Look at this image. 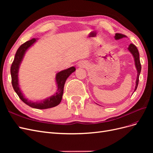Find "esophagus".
<instances>
[{
    "label": "esophagus",
    "instance_id": "esophagus-1",
    "mask_svg": "<svg viewBox=\"0 0 153 153\" xmlns=\"http://www.w3.org/2000/svg\"><path fill=\"white\" fill-rule=\"evenodd\" d=\"M80 66L81 67H82V66H84L85 65H84V64H80Z\"/></svg>",
    "mask_w": 153,
    "mask_h": 153
}]
</instances>
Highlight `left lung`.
I'll return each mask as SVG.
<instances>
[{"label":"left lung","mask_w":153,"mask_h":153,"mask_svg":"<svg viewBox=\"0 0 153 153\" xmlns=\"http://www.w3.org/2000/svg\"><path fill=\"white\" fill-rule=\"evenodd\" d=\"M126 36L124 35V34L116 33L115 34L114 38L116 40H118V39H122L123 38H126ZM128 49L133 56L134 61H135V65L137 71V80H136V85H135V90H134V92H135L137 89V87H138V80H139V76H140V71H141V64H140V58H139V52H138V49L135 47V46L133 45V44H131V43L129 45Z\"/></svg>","instance_id":"8db88e82"}]
</instances>
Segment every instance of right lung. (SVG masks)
I'll use <instances>...</instances> for the list:
<instances>
[{"label":"right lung","mask_w":153,"mask_h":153,"mask_svg":"<svg viewBox=\"0 0 153 153\" xmlns=\"http://www.w3.org/2000/svg\"><path fill=\"white\" fill-rule=\"evenodd\" d=\"M37 39H38L33 38L27 41V42L22 45L17 50L15 59H14L11 67V83L14 90H15L16 93L19 96V98L23 102L32 108L37 109H47L56 106L61 103L62 98L64 87L65 82L69 75L75 71L76 69L75 67L72 66L56 74L55 82H56V84L57 85V91L53 95L39 101H32L26 99L20 88L19 82H18V71H19L20 66L23 59H24L25 52L31 46L33 45V44L36 42Z\"/></svg>","instance_id":"add662e5"}]
</instances>
